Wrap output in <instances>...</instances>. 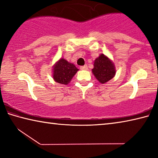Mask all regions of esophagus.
<instances>
[{"label":"esophagus","mask_w":158,"mask_h":158,"mask_svg":"<svg viewBox=\"0 0 158 158\" xmlns=\"http://www.w3.org/2000/svg\"><path fill=\"white\" fill-rule=\"evenodd\" d=\"M80 69H82V70H86V69H88V66L86 65L84 66H81L80 67Z\"/></svg>","instance_id":"obj_1"}]
</instances>
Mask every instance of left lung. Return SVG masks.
<instances>
[{"label":"left lung","mask_w":158,"mask_h":158,"mask_svg":"<svg viewBox=\"0 0 158 158\" xmlns=\"http://www.w3.org/2000/svg\"><path fill=\"white\" fill-rule=\"evenodd\" d=\"M93 66L94 68L92 69L93 73L101 84L109 81L116 74L114 63L103 53L95 60Z\"/></svg>","instance_id":"1"}]
</instances>
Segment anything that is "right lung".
<instances>
[{"instance_id": "right-lung-1", "label": "right lung", "mask_w": 158, "mask_h": 158, "mask_svg": "<svg viewBox=\"0 0 158 158\" xmlns=\"http://www.w3.org/2000/svg\"><path fill=\"white\" fill-rule=\"evenodd\" d=\"M78 70L74 64L60 58L53 67V79L56 82L67 85Z\"/></svg>"}]
</instances>
